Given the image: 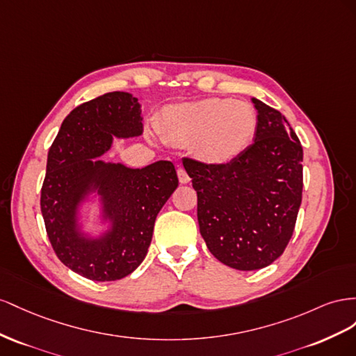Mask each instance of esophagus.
Here are the masks:
<instances>
[{
	"mask_svg": "<svg viewBox=\"0 0 356 356\" xmlns=\"http://www.w3.org/2000/svg\"><path fill=\"white\" fill-rule=\"evenodd\" d=\"M177 176H179V181H180L181 185L189 184L191 177L188 176V172H186V170H185V168H179V170H177Z\"/></svg>",
	"mask_w": 356,
	"mask_h": 356,
	"instance_id": "1",
	"label": "esophagus"
}]
</instances>
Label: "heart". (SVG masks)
Wrapping results in <instances>:
<instances>
[{
    "instance_id": "heart-1",
    "label": "heart",
    "mask_w": 356,
    "mask_h": 356,
    "mask_svg": "<svg viewBox=\"0 0 356 356\" xmlns=\"http://www.w3.org/2000/svg\"><path fill=\"white\" fill-rule=\"evenodd\" d=\"M258 118L248 103L207 98L171 107L164 131L171 141L194 145L197 155L210 164H227L246 150L257 133Z\"/></svg>"
}]
</instances>
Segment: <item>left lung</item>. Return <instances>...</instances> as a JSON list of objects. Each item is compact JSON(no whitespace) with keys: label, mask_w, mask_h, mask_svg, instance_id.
Returning a JSON list of instances; mask_svg holds the SVG:
<instances>
[{"label":"left lung","mask_w":356,"mask_h":356,"mask_svg":"<svg viewBox=\"0 0 356 356\" xmlns=\"http://www.w3.org/2000/svg\"><path fill=\"white\" fill-rule=\"evenodd\" d=\"M258 110L253 143L227 164L184 158L198 197V225L211 255L250 271L276 261L292 237L302 194V147L279 110Z\"/></svg>","instance_id":"8db88e82"}]
</instances>
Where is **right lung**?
<instances>
[{"label":"right lung","instance_id":"add662e5","mask_svg":"<svg viewBox=\"0 0 356 356\" xmlns=\"http://www.w3.org/2000/svg\"><path fill=\"white\" fill-rule=\"evenodd\" d=\"M141 120L136 97L108 92L71 111L49 149L40 198L47 237L60 262L89 280H119L143 262L158 213L179 186L170 161L145 168L94 161L113 137L143 134ZM94 191L111 227L88 238L79 229L78 207Z\"/></svg>","mask_w":356,"mask_h":356}]
</instances>
